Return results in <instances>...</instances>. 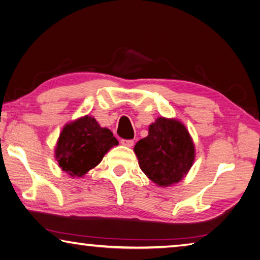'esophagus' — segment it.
<instances>
[{"mask_svg": "<svg viewBox=\"0 0 260 260\" xmlns=\"http://www.w3.org/2000/svg\"><path fill=\"white\" fill-rule=\"evenodd\" d=\"M120 143L123 144L124 146H127V147H132V146L134 145V141H133V140H121Z\"/></svg>", "mask_w": 260, "mask_h": 260, "instance_id": "obj_1", "label": "esophagus"}]
</instances>
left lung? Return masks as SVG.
<instances>
[{"instance_id": "8db88e82", "label": "left lung", "mask_w": 260, "mask_h": 260, "mask_svg": "<svg viewBox=\"0 0 260 260\" xmlns=\"http://www.w3.org/2000/svg\"><path fill=\"white\" fill-rule=\"evenodd\" d=\"M139 166L157 186L169 187L184 178L195 160V146L184 124L159 117L149 135L134 146Z\"/></svg>"}]
</instances>
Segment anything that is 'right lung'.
<instances>
[{"mask_svg":"<svg viewBox=\"0 0 260 260\" xmlns=\"http://www.w3.org/2000/svg\"><path fill=\"white\" fill-rule=\"evenodd\" d=\"M118 141L93 117L84 116L66 124L55 147V157L62 170L71 177H83L98 166L105 154Z\"/></svg>","mask_w":260,"mask_h":260,"instance_id":"1","label":"right lung"}]
</instances>
